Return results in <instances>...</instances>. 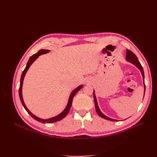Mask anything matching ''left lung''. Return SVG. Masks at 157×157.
<instances>
[{
  "label": "left lung",
  "mask_w": 157,
  "mask_h": 157,
  "mask_svg": "<svg viewBox=\"0 0 157 157\" xmlns=\"http://www.w3.org/2000/svg\"><path fill=\"white\" fill-rule=\"evenodd\" d=\"M126 60L128 61H129V62L132 63V64H134L136 67H137L140 69V71H141V75L143 76V78H144V69L143 67H142V66L141 65V63H140V61L137 59V58L136 57V56L133 53V52L129 50H126ZM144 94H145V82H144ZM94 103H95V107H96V110L97 113L98 114V115L99 117H101L103 118H105L106 120H109V121H118L117 120H115V119H112L111 118H109L107 116L104 115L101 112V111L99 110V107L98 105V103H97V99L96 98V95H95L94 91Z\"/></svg>",
  "instance_id": "1"
}]
</instances>
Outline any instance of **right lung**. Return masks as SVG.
<instances>
[{"instance_id":"obj_1","label":"right lung","mask_w":157,"mask_h":157,"mask_svg":"<svg viewBox=\"0 0 157 157\" xmlns=\"http://www.w3.org/2000/svg\"><path fill=\"white\" fill-rule=\"evenodd\" d=\"M49 51H50V50H39V52H38L36 54H34V55H33V56L31 57V58H30L29 59V61H28V62H27V65H26V67H25V69L23 70V73H22L21 77V80H20V88H19V95H20V100H21V103H22L23 106L24 107V108H25V110L27 111V112L28 113H29V115H30L33 118H34V119H35L36 121H39V122H42V123H52V122H55L59 121H60V120H61V119H63V118L66 115H67V113H68L69 111V109H70V108H71V105H72L73 99L74 96H75V94H77V93L79 91V90L83 87L82 85H80V86H79L77 87V88H75V89L73 90V91L72 92H71V95H70V96H69V98L68 103H67V106H66L65 109H64V111H63L62 113H61L59 114V115H57L56 117H53V118H49V119H42V118H39V117H36L35 115H33V113H31L29 111V109H28L27 108V107L25 106V103H24V101H23V97H22V86H23V79H24L25 75V74H26V73H27V70L29 69V67L31 66V65L33 62H34V61H35L38 58H39V56H40V55H42V54H44L48 53V52H49Z\"/></svg>"}]
</instances>
